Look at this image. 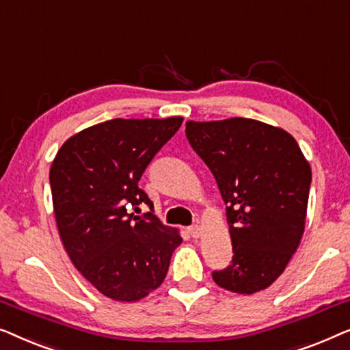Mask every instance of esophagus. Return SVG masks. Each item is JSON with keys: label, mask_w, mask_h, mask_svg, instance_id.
I'll use <instances>...</instances> for the list:
<instances>
[{"label": "esophagus", "mask_w": 350, "mask_h": 350, "mask_svg": "<svg viewBox=\"0 0 350 350\" xmlns=\"http://www.w3.org/2000/svg\"><path fill=\"white\" fill-rule=\"evenodd\" d=\"M201 233H203V228H201L200 225H193L189 228V234L191 236V238H200Z\"/></svg>", "instance_id": "obj_1"}]
</instances>
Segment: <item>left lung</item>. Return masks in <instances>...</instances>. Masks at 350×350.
Masks as SVG:
<instances>
[{"label": "left lung", "mask_w": 350, "mask_h": 350, "mask_svg": "<svg viewBox=\"0 0 350 350\" xmlns=\"http://www.w3.org/2000/svg\"><path fill=\"white\" fill-rule=\"evenodd\" d=\"M185 135L226 204L233 260L214 282L239 295L268 288L301 243L309 161L290 133L254 119L189 120Z\"/></svg>", "instance_id": "obj_1"}]
</instances>
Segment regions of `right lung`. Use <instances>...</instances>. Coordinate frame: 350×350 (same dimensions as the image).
<instances>
[{
	"label": "right lung",
	"mask_w": 350,
	"mask_h": 350,
	"mask_svg": "<svg viewBox=\"0 0 350 350\" xmlns=\"http://www.w3.org/2000/svg\"><path fill=\"white\" fill-rule=\"evenodd\" d=\"M182 117L114 119L72 135L51 166L58 234L77 271L105 297L135 303L161 285L182 238L152 213H130L149 196L137 187Z\"/></svg>",
	"instance_id": "obj_1"
}]
</instances>
